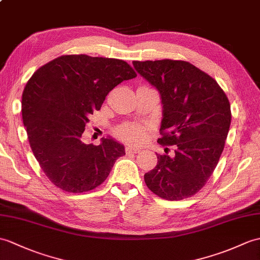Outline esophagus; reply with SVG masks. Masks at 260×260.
<instances>
[{"label":"esophagus","mask_w":260,"mask_h":260,"mask_svg":"<svg viewBox=\"0 0 260 260\" xmlns=\"http://www.w3.org/2000/svg\"><path fill=\"white\" fill-rule=\"evenodd\" d=\"M125 150H126V153H127V154H137V153L141 152L140 148H138V147H133V146H127V147L125 148Z\"/></svg>","instance_id":"esophagus-1"}]
</instances>
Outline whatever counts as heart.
Here are the masks:
<instances>
[{
	"label": "heart",
	"instance_id": "b5f03b06",
	"mask_svg": "<svg viewBox=\"0 0 260 260\" xmlns=\"http://www.w3.org/2000/svg\"><path fill=\"white\" fill-rule=\"evenodd\" d=\"M118 135L123 140L131 143H141L145 138V129L143 126L137 124L125 125L122 128H119Z\"/></svg>",
	"mask_w": 260,
	"mask_h": 260
}]
</instances>
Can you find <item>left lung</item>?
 Listing matches in <instances>:
<instances>
[{
	"mask_svg": "<svg viewBox=\"0 0 260 260\" xmlns=\"http://www.w3.org/2000/svg\"><path fill=\"white\" fill-rule=\"evenodd\" d=\"M133 65L159 93L162 119L157 142L175 145L174 154H157V165L144 175L145 183L167 201L188 198L203 188L218 164L231 126V104L218 83L188 62Z\"/></svg>",
	"mask_w": 260,
	"mask_h": 260,
	"instance_id": "obj_1",
	"label": "left lung"
}]
</instances>
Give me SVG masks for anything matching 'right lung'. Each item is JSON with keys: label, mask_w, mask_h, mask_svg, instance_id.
I'll return each mask as SVG.
<instances>
[{"label": "right lung", "mask_w": 260, "mask_h": 260, "mask_svg": "<svg viewBox=\"0 0 260 260\" xmlns=\"http://www.w3.org/2000/svg\"><path fill=\"white\" fill-rule=\"evenodd\" d=\"M136 77L122 59L63 55L40 68L22 95V118L29 146L51 182L65 191L100 186L124 145L113 137L99 146L82 142L89 115L101 110L111 90Z\"/></svg>", "instance_id": "obj_1"}]
</instances>
